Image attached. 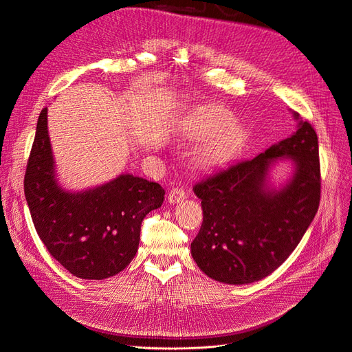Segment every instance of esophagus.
Masks as SVG:
<instances>
[{"instance_id":"34e87169","label":"esophagus","mask_w":352,"mask_h":352,"mask_svg":"<svg viewBox=\"0 0 352 352\" xmlns=\"http://www.w3.org/2000/svg\"><path fill=\"white\" fill-rule=\"evenodd\" d=\"M186 199V191L184 188L181 187H173L171 191L168 192V201L173 203V205H175V203H179L181 200Z\"/></svg>"}]
</instances>
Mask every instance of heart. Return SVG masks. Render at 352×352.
Segmentation results:
<instances>
[{
    "label": "heart",
    "mask_w": 352,
    "mask_h": 352,
    "mask_svg": "<svg viewBox=\"0 0 352 352\" xmlns=\"http://www.w3.org/2000/svg\"><path fill=\"white\" fill-rule=\"evenodd\" d=\"M228 114L222 109L210 108L203 111L199 116V120L195 127V135L197 138H212V135L218 134L226 124H228ZM231 144V135L230 133H221L217 138H213L199 153V161L201 164H214L218 162L221 157L228 151Z\"/></svg>",
    "instance_id": "b5f03b06"
}]
</instances>
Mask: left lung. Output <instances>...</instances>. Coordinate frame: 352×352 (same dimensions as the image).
I'll list each match as a JSON object with an SVG mask.
<instances>
[{
    "label": "left lung",
    "mask_w": 352,
    "mask_h": 352,
    "mask_svg": "<svg viewBox=\"0 0 352 352\" xmlns=\"http://www.w3.org/2000/svg\"><path fill=\"white\" fill-rule=\"evenodd\" d=\"M291 138L265 153L225 166L199 181L203 223L191 256L205 274L230 285L260 280L296 250L320 203L319 142L311 124L301 121ZM278 159H291L294 174L279 190L267 186Z\"/></svg>",
    "instance_id": "left-lung-1"
}]
</instances>
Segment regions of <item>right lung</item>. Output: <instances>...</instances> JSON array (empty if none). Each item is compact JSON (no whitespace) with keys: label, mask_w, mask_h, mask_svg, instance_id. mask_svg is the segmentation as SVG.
<instances>
[{"label":"right lung","mask_w":352,"mask_h":352,"mask_svg":"<svg viewBox=\"0 0 352 352\" xmlns=\"http://www.w3.org/2000/svg\"><path fill=\"white\" fill-rule=\"evenodd\" d=\"M33 225L51 256L82 279H105L138 253L144 217L161 208L165 190L131 174L83 191H67L55 177L48 108L38 118L25 174Z\"/></svg>","instance_id":"obj_1"}]
</instances>
